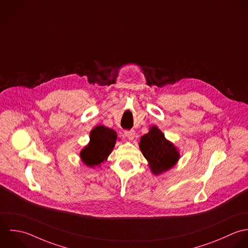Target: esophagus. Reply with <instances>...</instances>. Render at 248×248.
Masks as SVG:
<instances>
[{
    "mask_svg": "<svg viewBox=\"0 0 248 248\" xmlns=\"http://www.w3.org/2000/svg\"><path fill=\"white\" fill-rule=\"evenodd\" d=\"M125 137H127L129 140H133L135 137V131L134 130H125L124 131Z\"/></svg>",
    "mask_w": 248,
    "mask_h": 248,
    "instance_id": "34e87169",
    "label": "esophagus"
}]
</instances>
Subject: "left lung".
Instances as JSON below:
<instances>
[{
    "mask_svg": "<svg viewBox=\"0 0 248 248\" xmlns=\"http://www.w3.org/2000/svg\"><path fill=\"white\" fill-rule=\"evenodd\" d=\"M140 147L156 175L171 168L180 157L175 146L165 140V135L156 126L141 137Z\"/></svg>",
    "mask_w": 248,
    "mask_h": 248,
    "instance_id": "8db88e82",
    "label": "left lung"
}]
</instances>
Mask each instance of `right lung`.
<instances>
[{"label":"right lung","instance_id":"1","mask_svg":"<svg viewBox=\"0 0 248 248\" xmlns=\"http://www.w3.org/2000/svg\"><path fill=\"white\" fill-rule=\"evenodd\" d=\"M117 135L109 128L98 126L90 132V142L81 152L83 163L88 166L100 165L111 153Z\"/></svg>","mask_w":248,"mask_h":248}]
</instances>
